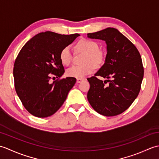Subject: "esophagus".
<instances>
[{
    "label": "esophagus",
    "instance_id": "34e87169",
    "mask_svg": "<svg viewBox=\"0 0 159 159\" xmlns=\"http://www.w3.org/2000/svg\"><path fill=\"white\" fill-rule=\"evenodd\" d=\"M85 80V79H83V78H78V79H76V82L77 83H81L83 80Z\"/></svg>",
    "mask_w": 159,
    "mask_h": 159
}]
</instances>
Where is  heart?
Returning <instances> with one entry per match:
<instances>
[{"label": "heart", "instance_id": "1", "mask_svg": "<svg viewBox=\"0 0 159 159\" xmlns=\"http://www.w3.org/2000/svg\"><path fill=\"white\" fill-rule=\"evenodd\" d=\"M76 48L78 51L85 53L83 58V64L73 66L66 71L67 76L75 78H83L92 73L102 63L104 54L98 49V44L94 41L82 39L77 42ZM60 60L65 66H69L72 60V52L70 46H65L60 52Z\"/></svg>", "mask_w": 159, "mask_h": 159}]
</instances>
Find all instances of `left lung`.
Wrapping results in <instances>:
<instances>
[{"instance_id": "obj_1", "label": "left lung", "mask_w": 159, "mask_h": 159, "mask_svg": "<svg viewBox=\"0 0 159 159\" xmlns=\"http://www.w3.org/2000/svg\"><path fill=\"white\" fill-rule=\"evenodd\" d=\"M91 39H102L107 43L104 65L88 78L90 88L87 99L96 112L104 116L121 114L136 99L143 78V67L137 48L129 39L114 28L88 33ZM99 75L111 79L103 82ZM109 82V85L104 84Z\"/></svg>"}]
</instances>
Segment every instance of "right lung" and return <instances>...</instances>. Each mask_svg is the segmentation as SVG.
<instances>
[{
	"label": "right lung",
	"mask_w": 159,
	"mask_h": 159,
	"mask_svg": "<svg viewBox=\"0 0 159 159\" xmlns=\"http://www.w3.org/2000/svg\"><path fill=\"white\" fill-rule=\"evenodd\" d=\"M79 35L42 32L20 50L13 67L15 89L23 106L33 116L49 117L65 102L76 79L74 77L59 79L65 72L59 55L64 47ZM52 75L58 79L50 83Z\"/></svg>",
	"instance_id": "right-lung-1"
}]
</instances>
